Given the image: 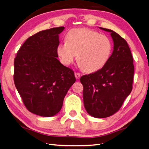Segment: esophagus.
I'll use <instances>...</instances> for the list:
<instances>
[{
    "label": "esophagus",
    "mask_w": 149,
    "mask_h": 149,
    "mask_svg": "<svg viewBox=\"0 0 149 149\" xmlns=\"http://www.w3.org/2000/svg\"><path fill=\"white\" fill-rule=\"evenodd\" d=\"M74 76H75V78H76L77 79L79 80L80 78V77H81V74H80V73L76 72L74 73Z\"/></svg>",
    "instance_id": "1"
}]
</instances>
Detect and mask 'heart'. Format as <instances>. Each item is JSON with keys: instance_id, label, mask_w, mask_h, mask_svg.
Here are the masks:
<instances>
[{"instance_id": "1", "label": "heart", "mask_w": 149, "mask_h": 149, "mask_svg": "<svg viewBox=\"0 0 149 149\" xmlns=\"http://www.w3.org/2000/svg\"><path fill=\"white\" fill-rule=\"evenodd\" d=\"M66 42L57 47V54L64 65L77 57L80 67L93 72L105 66L112 54L113 44L109 36L88 28L72 29L66 34Z\"/></svg>"}]
</instances>
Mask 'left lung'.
Here are the masks:
<instances>
[{"instance_id":"left-lung-1","label":"left lung","mask_w":149,"mask_h":149,"mask_svg":"<svg viewBox=\"0 0 149 149\" xmlns=\"http://www.w3.org/2000/svg\"><path fill=\"white\" fill-rule=\"evenodd\" d=\"M111 33L113 51L102 69L83 75L80 82L84 87L83 100L87 113L102 118L118 111L132 90L134 66L128 44L116 32L100 27Z\"/></svg>"}]
</instances>
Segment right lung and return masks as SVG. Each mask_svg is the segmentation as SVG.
Listing matches in <instances>:
<instances>
[{"label": "right lung", "instance_id": "obj_1", "mask_svg": "<svg viewBox=\"0 0 149 149\" xmlns=\"http://www.w3.org/2000/svg\"><path fill=\"white\" fill-rule=\"evenodd\" d=\"M64 29L52 28L30 36L14 59L15 88L26 108L36 115L50 117L58 113L76 81L74 72L57 59L59 35Z\"/></svg>", "mask_w": 149, "mask_h": 149}]
</instances>
